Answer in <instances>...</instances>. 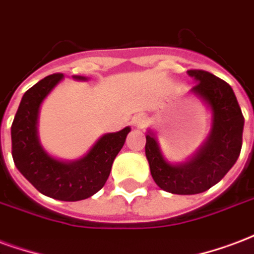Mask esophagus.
Here are the masks:
<instances>
[{
  "mask_svg": "<svg viewBox=\"0 0 254 254\" xmlns=\"http://www.w3.org/2000/svg\"><path fill=\"white\" fill-rule=\"evenodd\" d=\"M132 124H133V127H144L146 124V118L144 117V116H141V114H138V116H136V117H133Z\"/></svg>",
  "mask_w": 254,
  "mask_h": 254,
  "instance_id": "1",
  "label": "esophagus"
}]
</instances>
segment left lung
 <instances>
[{
  "label": "left lung",
  "mask_w": 254,
  "mask_h": 254,
  "mask_svg": "<svg viewBox=\"0 0 254 254\" xmlns=\"http://www.w3.org/2000/svg\"><path fill=\"white\" fill-rule=\"evenodd\" d=\"M187 74L195 80L191 93L211 109L207 140L190 160L171 164L153 132L145 136V155L155 183L167 192L179 195L200 194L217 185L237 161L244 130V116L232 87L203 69H189Z\"/></svg>",
  "instance_id": "left-lung-1"
}]
</instances>
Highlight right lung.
Masks as SVG:
<instances>
[{
  "label": "right lung",
  "instance_id": "add662e5",
  "mask_svg": "<svg viewBox=\"0 0 254 254\" xmlns=\"http://www.w3.org/2000/svg\"><path fill=\"white\" fill-rule=\"evenodd\" d=\"M63 76L48 75L24 94L10 127L12 156L17 170L41 194L75 202L90 198L105 186L113 161L125 144L130 127L103 134L79 160L63 161L52 157L40 144L37 120L40 105ZM74 78L87 79L83 76Z\"/></svg>",
  "mask_w": 254,
  "mask_h": 254
}]
</instances>
